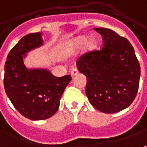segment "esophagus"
<instances>
[{"mask_svg":"<svg viewBox=\"0 0 147 147\" xmlns=\"http://www.w3.org/2000/svg\"><path fill=\"white\" fill-rule=\"evenodd\" d=\"M78 73H79V71H78L77 68H73V69L71 70V76H76Z\"/></svg>","mask_w":147,"mask_h":147,"instance_id":"esophagus-1","label":"esophagus"}]
</instances>
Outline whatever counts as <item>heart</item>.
Wrapping results in <instances>:
<instances>
[{
    "mask_svg": "<svg viewBox=\"0 0 147 147\" xmlns=\"http://www.w3.org/2000/svg\"><path fill=\"white\" fill-rule=\"evenodd\" d=\"M86 42H85V41ZM86 43L84 44V42ZM83 44L84 46V50L85 52H90L93 51L96 47V41L93 38H88L86 40L84 36H78L74 38L73 39L68 41L63 47V53L66 55H72L78 51L79 49L81 47Z\"/></svg>",
    "mask_w": 147,
    "mask_h": 147,
    "instance_id": "b5f03b06",
    "label": "heart"
}]
</instances>
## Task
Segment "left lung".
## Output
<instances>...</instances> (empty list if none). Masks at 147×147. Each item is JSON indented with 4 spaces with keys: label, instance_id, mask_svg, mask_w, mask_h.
<instances>
[{
    "label": "left lung",
    "instance_id": "obj_1",
    "mask_svg": "<svg viewBox=\"0 0 147 147\" xmlns=\"http://www.w3.org/2000/svg\"><path fill=\"white\" fill-rule=\"evenodd\" d=\"M102 36L100 50L87 52L77 68L87 77L85 92L92 105L105 113L129 107L139 86L140 64L125 38L106 28H95Z\"/></svg>",
    "mask_w": 147,
    "mask_h": 147
}]
</instances>
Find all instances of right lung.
<instances>
[{
	"label": "right lung",
	"mask_w": 147,
	"mask_h": 147,
	"mask_svg": "<svg viewBox=\"0 0 147 147\" xmlns=\"http://www.w3.org/2000/svg\"><path fill=\"white\" fill-rule=\"evenodd\" d=\"M41 33L24 36L12 48L5 64L4 86L18 111L28 119L38 121L52 117L59 107L70 75L55 77L47 70H28L23 57L42 44Z\"/></svg>",
	"instance_id": "1"
}]
</instances>
